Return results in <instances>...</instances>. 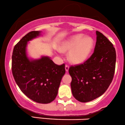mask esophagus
<instances>
[{"mask_svg":"<svg viewBox=\"0 0 125 125\" xmlns=\"http://www.w3.org/2000/svg\"><path fill=\"white\" fill-rule=\"evenodd\" d=\"M65 68V71H68V70H69V65H67V64H66Z\"/></svg>","mask_w":125,"mask_h":125,"instance_id":"esophagus-1","label":"esophagus"}]
</instances>
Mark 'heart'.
Returning <instances> with one entry per match:
<instances>
[{
    "mask_svg": "<svg viewBox=\"0 0 125 125\" xmlns=\"http://www.w3.org/2000/svg\"><path fill=\"white\" fill-rule=\"evenodd\" d=\"M94 42L91 37L78 34L71 37L60 47L62 52H69L68 60L71 63L79 64L88 58L94 48Z\"/></svg>",
    "mask_w": 125,
    "mask_h": 125,
    "instance_id": "1",
    "label": "heart"
}]
</instances>
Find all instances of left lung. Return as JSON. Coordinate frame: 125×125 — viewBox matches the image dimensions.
<instances>
[{
	"instance_id": "8db88e82",
	"label": "left lung",
	"mask_w": 125,
	"mask_h": 125,
	"mask_svg": "<svg viewBox=\"0 0 125 125\" xmlns=\"http://www.w3.org/2000/svg\"><path fill=\"white\" fill-rule=\"evenodd\" d=\"M93 54L83 64L69 68L72 78V94L81 102L91 101L101 96L112 83L115 70L116 51L112 43L96 31Z\"/></svg>"
}]
</instances>
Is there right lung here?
Returning <instances> with one entry per match:
<instances>
[{
  "label": "right lung",
  "instance_id": "obj_1",
  "mask_svg": "<svg viewBox=\"0 0 125 125\" xmlns=\"http://www.w3.org/2000/svg\"><path fill=\"white\" fill-rule=\"evenodd\" d=\"M32 31L25 35L14 46L11 70L16 83L25 95L34 102L49 104L56 98L65 64L57 65L48 57L29 60L26 55L27 42L40 36Z\"/></svg>",
  "mask_w": 125,
  "mask_h": 125
}]
</instances>
